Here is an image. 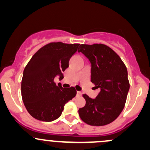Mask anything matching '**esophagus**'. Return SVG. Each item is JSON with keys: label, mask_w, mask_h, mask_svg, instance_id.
I'll return each mask as SVG.
<instances>
[{"label": "esophagus", "mask_w": 150, "mask_h": 150, "mask_svg": "<svg viewBox=\"0 0 150 150\" xmlns=\"http://www.w3.org/2000/svg\"><path fill=\"white\" fill-rule=\"evenodd\" d=\"M82 93L80 91H77V96H81Z\"/></svg>", "instance_id": "obj_1"}]
</instances>
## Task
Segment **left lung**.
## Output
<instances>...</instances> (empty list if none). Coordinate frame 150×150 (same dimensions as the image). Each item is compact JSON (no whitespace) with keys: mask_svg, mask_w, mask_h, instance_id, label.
Here are the masks:
<instances>
[{"mask_svg":"<svg viewBox=\"0 0 150 150\" xmlns=\"http://www.w3.org/2000/svg\"><path fill=\"white\" fill-rule=\"evenodd\" d=\"M78 52L90 60L91 82L100 89L95 99L84 94L86 104L79 109V115L90 125H106L124 109L129 89L127 67L119 55L104 44H81Z\"/></svg>","mask_w":150,"mask_h":150,"instance_id":"obj_1","label":"left lung"}]
</instances>
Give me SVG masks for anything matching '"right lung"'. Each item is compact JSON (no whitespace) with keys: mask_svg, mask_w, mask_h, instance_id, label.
<instances>
[{"mask_svg":"<svg viewBox=\"0 0 150 150\" xmlns=\"http://www.w3.org/2000/svg\"><path fill=\"white\" fill-rule=\"evenodd\" d=\"M80 44L50 42L39 49L24 69L21 82V95L29 114L40 121L57 119L64 106L75 98L77 91L71 87L63 88L54 80L69 66V60Z\"/></svg>","mask_w":150,"mask_h":150,"instance_id":"add662e5","label":"right lung"}]
</instances>
